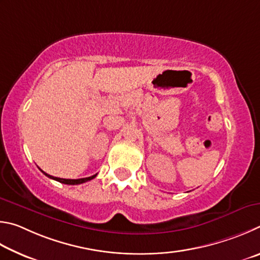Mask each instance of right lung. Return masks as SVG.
<instances>
[{"instance_id":"add662e5","label":"right lung","mask_w":260,"mask_h":260,"mask_svg":"<svg viewBox=\"0 0 260 260\" xmlns=\"http://www.w3.org/2000/svg\"><path fill=\"white\" fill-rule=\"evenodd\" d=\"M41 171H42V170H41ZM42 172H43V174H44L45 176H48L49 178L54 179V180L59 181V183L66 184V185H79V184H83V183H85V181H89V180H91V179H93L94 177L97 176V174H95V175H93V176L88 177V178H81V179H63V178H58V177L50 176V175H48V174H45L44 171H42Z\"/></svg>"}]
</instances>
